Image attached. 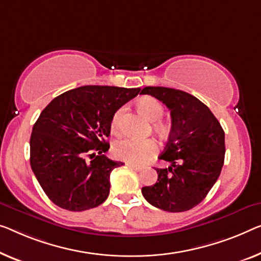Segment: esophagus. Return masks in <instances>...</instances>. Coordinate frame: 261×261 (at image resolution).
I'll return each instance as SVG.
<instances>
[{"mask_svg":"<svg viewBox=\"0 0 261 261\" xmlns=\"http://www.w3.org/2000/svg\"><path fill=\"white\" fill-rule=\"evenodd\" d=\"M127 166H129V168H131V169H134L135 171H142L143 170V168L142 166H139V165H135V164H132V163H127L126 164Z\"/></svg>","mask_w":261,"mask_h":261,"instance_id":"esophagus-1","label":"esophagus"}]
</instances>
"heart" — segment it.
<instances>
[{
	"mask_svg": "<svg viewBox=\"0 0 261 261\" xmlns=\"http://www.w3.org/2000/svg\"><path fill=\"white\" fill-rule=\"evenodd\" d=\"M138 109L145 117L153 122V129L159 136H166L170 127L168 124L163 123L162 118L164 116V108L153 97L145 96L138 100ZM124 112V108L118 109L111 119V130L118 135L120 130V118ZM158 145L153 139L145 141H135V139H123L114 144L112 153L119 161H124L132 164H143L147 159L157 153Z\"/></svg>",
	"mask_w": 261,
	"mask_h": 261,
	"instance_id": "b5f03b06",
	"label": "heart"
}]
</instances>
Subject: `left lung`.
<instances>
[{
    "instance_id": "left-lung-1",
    "label": "left lung",
    "mask_w": 261,
    "mask_h": 261,
    "mask_svg": "<svg viewBox=\"0 0 261 261\" xmlns=\"http://www.w3.org/2000/svg\"><path fill=\"white\" fill-rule=\"evenodd\" d=\"M171 112L169 142L159 159L169 169H155L157 182L142 189L145 199L168 212L193 208L207 196L220 176L225 158V134L211 110L190 93L164 87H146Z\"/></svg>"
}]
</instances>
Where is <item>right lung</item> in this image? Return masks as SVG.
<instances>
[{
	"instance_id": "add662e5",
	"label": "right lung",
	"mask_w": 261,
	"mask_h": 261,
	"mask_svg": "<svg viewBox=\"0 0 261 261\" xmlns=\"http://www.w3.org/2000/svg\"><path fill=\"white\" fill-rule=\"evenodd\" d=\"M139 91L84 85L57 96L41 112L31 132L30 165L54 204L81 212L106 201L111 171L124 164L104 154L111 119Z\"/></svg>"
}]
</instances>
